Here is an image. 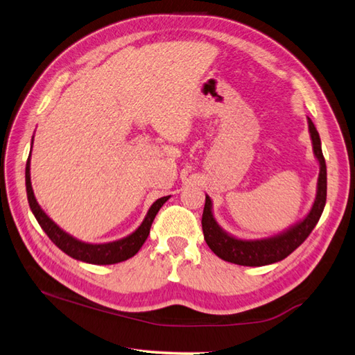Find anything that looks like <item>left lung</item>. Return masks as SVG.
Returning <instances> with one entry per match:
<instances>
[{
    "label": "left lung",
    "instance_id": "8db88e82",
    "mask_svg": "<svg viewBox=\"0 0 355 355\" xmlns=\"http://www.w3.org/2000/svg\"><path fill=\"white\" fill-rule=\"evenodd\" d=\"M308 131L313 143L314 157L319 162V178L318 191L313 206L302 220L290 225L288 229L277 233V235L261 238V239H243L230 235L225 232L214 216V202L209 195H206V205L202 210V233L207 245L218 258L227 262L238 263L245 267H261L268 266L285 259L296 248L304 243L308 235L313 232L315 224L320 220V215L325 209L327 202V164L322 154V143L319 132L315 130L311 119L308 117Z\"/></svg>",
    "mask_w": 355,
    "mask_h": 355
}]
</instances>
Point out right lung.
Segmentation results:
<instances>
[{"mask_svg":"<svg viewBox=\"0 0 355 355\" xmlns=\"http://www.w3.org/2000/svg\"><path fill=\"white\" fill-rule=\"evenodd\" d=\"M32 145H33V139H32ZM30 154H32V149H30ZM26 191H27L28 206L32 209L36 221L40 223L41 229L47 233V236L53 241V244L61 248L64 253L71 256L73 259L88 262V263H96V266H110V263H117V262L132 258V256L140 250V247L145 244V241L149 235L150 225H153V221L155 215L158 214V210H160V207L164 205V202L171 198V195H168V197H162L157 201H154L153 206H150L148 210L145 220H143L139 227L132 233H130L128 236L112 241V243L89 244L71 236L70 233L62 230L47 214L44 212L41 206L37 205L33 193L32 180H30V157L27 158V164H26Z\"/></svg>","mask_w":355,"mask_h":355,"instance_id":"right-lung-1","label":"right lung"}]
</instances>
